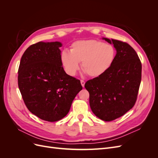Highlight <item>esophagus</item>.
Wrapping results in <instances>:
<instances>
[{
  "label": "esophagus",
  "instance_id": "34e87169",
  "mask_svg": "<svg viewBox=\"0 0 158 158\" xmlns=\"http://www.w3.org/2000/svg\"><path fill=\"white\" fill-rule=\"evenodd\" d=\"M80 83H81V85H82V86L84 88V85H85V82L84 80H80Z\"/></svg>",
  "mask_w": 158,
  "mask_h": 158
}]
</instances>
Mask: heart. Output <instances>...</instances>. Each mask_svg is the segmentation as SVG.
I'll return each mask as SVG.
<instances>
[{"label":"heart","mask_w":158,"mask_h":158,"mask_svg":"<svg viewBox=\"0 0 158 158\" xmlns=\"http://www.w3.org/2000/svg\"><path fill=\"white\" fill-rule=\"evenodd\" d=\"M115 56V49L111 45L101 41L80 40L73 43L70 52H61L60 61L65 72L73 76L80 69L79 63L84 73L96 78L110 69Z\"/></svg>","instance_id":"1"}]
</instances>
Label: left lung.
<instances>
[{"mask_svg":"<svg viewBox=\"0 0 158 158\" xmlns=\"http://www.w3.org/2000/svg\"><path fill=\"white\" fill-rule=\"evenodd\" d=\"M117 51L110 69L87 81L89 106L94 114L105 121L123 116L135 106L141 82L142 64L136 51L125 42L103 37Z\"/></svg>","mask_w":158,"mask_h":158,"instance_id":"1","label":"left lung"}]
</instances>
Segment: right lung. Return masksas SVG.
I'll list each match as a JSON object with an SVG mask.
<instances>
[{
    "instance_id": "1",
    "label": "right lung",
    "mask_w": 158,
    "mask_h": 158,
    "mask_svg": "<svg viewBox=\"0 0 158 158\" xmlns=\"http://www.w3.org/2000/svg\"><path fill=\"white\" fill-rule=\"evenodd\" d=\"M60 47L59 41L31 45L23 54L18 69V87L27 108L49 122L64 117L82 89L80 81L64 70Z\"/></svg>"
}]
</instances>
